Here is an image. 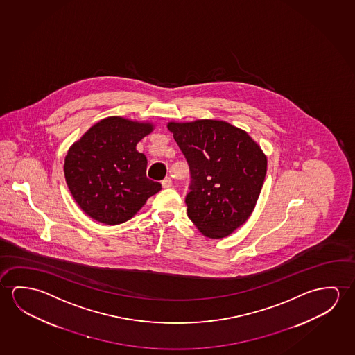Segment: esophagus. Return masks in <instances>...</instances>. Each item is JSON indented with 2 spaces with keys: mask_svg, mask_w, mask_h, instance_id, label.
Masks as SVG:
<instances>
[{
  "mask_svg": "<svg viewBox=\"0 0 355 355\" xmlns=\"http://www.w3.org/2000/svg\"><path fill=\"white\" fill-rule=\"evenodd\" d=\"M162 185H163L164 189H169V187L173 186V181H171L170 178H166V179H164V180L162 181Z\"/></svg>",
  "mask_w": 355,
  "mask_h": 355,
  "instance_id": "34e87169",
  "label": "esophagus"
}]
</instances>
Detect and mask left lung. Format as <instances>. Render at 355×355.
Returning <instances> with one entry per match:
<instances>
[{
  "instance_id": "8db88e82",
  "label": "left lung",
  "mask_w": 355,
  "mask_h": 355,
  "mask_svg": "<svg viewBox=\"0 0 355 355\" xmlns=\"http://www.w3.org/2000/svg\"><path fill=\"white\" fill-rule=\"evenodd\" d=\"M191 173L187 216L203 236H230L255 209L268 159L245 130L220 119L169 122Z\"/></svg>"
}]
</instances>
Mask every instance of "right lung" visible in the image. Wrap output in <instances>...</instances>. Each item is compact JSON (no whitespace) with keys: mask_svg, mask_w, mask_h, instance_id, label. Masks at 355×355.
I'll return each instance as SVG.
<instances>
[{"mask_svg":"<svg viewBox=\"0 0 355 355\" xmlns=\"http://www.w3.org/2000/svg\"><path fill=\"white\" fill-rule=\"evenodd\" d=\"M152 122L111 116L94 124L69 148L64 175L69 191L92 220L119 225L130 220L162 185L146 178V157L138 141Z\"/></svg>","mask_w":355,"mask_h":355,"instance_id":"obj_1","label":"right lung"}]
</instances>
